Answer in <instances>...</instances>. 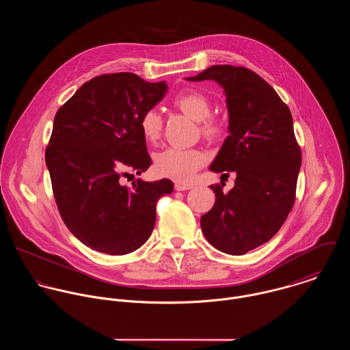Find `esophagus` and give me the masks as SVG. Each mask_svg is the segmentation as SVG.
<instances>
[{"instance_id": "1", "label": "esophagus", "mask_w": 350, "mask_h": 350, "mask_svg": "<svg viewBox=\"0 0 350 350\" xmlns=\"http://www.w3.org/2000/svg\"><path fill=\"white\" fill-rule=\"evenodd\" d=\"M190 189H193V186L191 185H185V183H175V190L176 191H186V190H190Z\"/></svg>"}]
</instances>
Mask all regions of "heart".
Returning a JSON list of instances; mask_svg holds the SVG:
<instances>
[{
  "label": "heart",
  "instance_id": "obj_1",
  "mask_svg": "<svg viewBox=\"0 0 350 350\" xmlns=\"http://www.w3.org/2000/svg\"><path fill=\"white\" fill-rule=\"evenodd\" d=\"M174 106L187 117L198 121L200 132L208 140L219 139L226 124L222 118L210 116V100L200 90H186L174 98ZM140 131L144 139L154 143L160 139L163 131L161 116L154 110H147L140 118ZM154 170L159 175L171 178L176 182H189L194 174L206 163V156L198 150L167 148L154 154Z\"/></svg>",
  "mask_w": 350,
  "mask_h": 350
}]
</instances>
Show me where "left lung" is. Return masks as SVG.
Instances as JSON below:
<instances>
[{"label": "left lung", "instance_id": "obj_1", "mask_svg": "<svg viewBox=\"0 0 350 350\" xmlns=\"http://www.w3.org/2000/svg\"><path fill=\"white\" fill-rule=\"evenodd\" d=\"M186 79L215 81L226 96L230 135L210 171L237 176L229 193L222 191V182L210 186L215 202L200 217V228L215 250L241 256L269 241L294 206L301 153L293 116L250 68L215 64Z\"/></svg>", "mask_w": 350, "mask_h": 350}]
</instances>
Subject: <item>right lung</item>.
<instances>
[{
  "mask_svg": "<svg viewBox=\"0 0 350 350\" xmlns=\"http://www.w3.org/2000/svg\"><path fill=\"white\" fill-rule=\"evenodd\" d=\"M165 92L164 81L103 74L83 83L55 116L46 150L53 197L68 230L92 250L114 256L139 250L153 230L156 202L174 190L170 179H137L133 189L120 183L124 170H148L140 118Z\"/></svg>",
  "mask_w": 350,
  "mask_h": 350,
  "instance_id": "right-lung-1",
  "label": "right lung"
}]
</instances>
